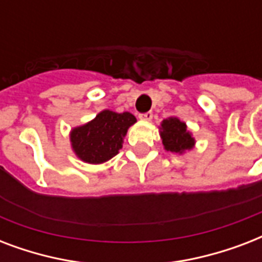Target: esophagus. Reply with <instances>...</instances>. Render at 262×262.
Wrapping results in <instances>:
<instances>
[{"label": "esophagus", "mask_w": 262, "mask_h": 262, "mask_svg": "<svg viewBox=\"0 0 262 262\" xmlns=\"http://www.w3.org/2000/svg\"><path fill=\"white\" fill-rule=\"evenodd\" d=\"M152 117H154V113H152V111H147V113H144V114H140V118L144 119V121H151Z\"/></svg>", "instance_id": "obj_1"}]
</instances>
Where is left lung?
<instances>
[{"instance_id":"1","label":"left lung","mask_w":262,"mask_h":262,"mask_svg":"<svg viewBox=\"0 0 262 262\" xmlns=\"http://www.w3.org/2000/svg\"><path fill=\"white\" fill-rule=\"evenodd\" d=\"M163 145L167 151L182 154L186 149H191L194 145V139L186 130V123L178 118L164 119L160 132Z\"/></svg>"}]
</instances>
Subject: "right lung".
I'll return each mask as SVG.
<instances>
[{
  "instance_id": "obj_1",
  "label": "right lung",
  "mask_w": 262,
  "mask_h": 262,
  "mask_svg": "<svg viewBox=\"0 0 262 262\" xmlns=\"http://www.w3.org/2000/svg\"><path fill=\"white\" fill-rule=\"evenodd\" d=\"M135 122L136 117L130 113L102 111L91 122L72 130V148L87 163L107 162L122 148L123 137Z\"/></svg>"
}]
</instances>
